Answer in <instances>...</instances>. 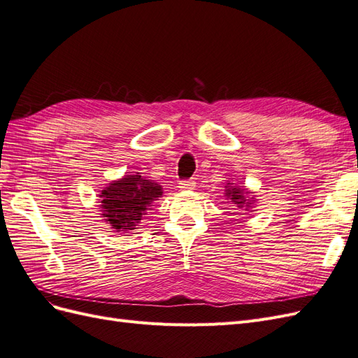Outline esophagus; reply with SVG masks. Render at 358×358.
<instances>
[{
    "label": "esophagus",
    "instance_id": "obj_1",
    "mask_svg": "<svg viewBox=\"0 0 358 358\" xmlns=\"http://www.w3.org/2000/svg\"><path fill=\"white\" fill-rule=\"evenodd\" d=\"M179 188L182 191H192L194 188H196V182H194V180H180Z\"/></svg>",
    "mask_w": 358,
    "mask_h": 358
}]
</instances>
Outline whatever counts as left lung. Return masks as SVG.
<instances>
[{
	"instance_id": "1",
	"label": "left lung",
	"mask_w": 358,
	"mask_h": 358,
	"mask_svg": "<svg viewBox=\"0 0 358 358\" xmlns=\"http://www.w3.org/2000/svg\"><path fill=\"white\" fill-rule=\"evenodd\" d=\"M252 194L254 192L249 191L246 187L233 185L230 180L225 183L224 196L227 197V200H230L237 209H245V210L252 209L254 203L257 201Z\"/></svg>"
}]
</instances>
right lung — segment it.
<instances>
[{
  "mask_svg": "<svg viewBox=\"0 0 358 358\" xmlns=\"http://www.w3.org/2000/svg\"><path fill=\"white\" fill-rule=\"evenodd\" d=\"M99 197L100 215L110 229L133 231L154 201L162 197V187L158 182L136 173L112 180L101 189Z\"/></svg>",
  "mask_w": 358,
  "mask_h": 358,
  "instance_id": "add662e5",
  "label": "right lung"
}]
</instances>
